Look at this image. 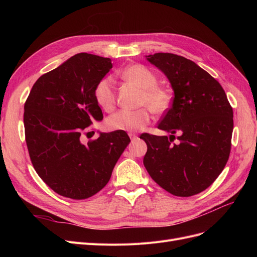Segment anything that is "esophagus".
<instances>
[{
    "label": "esophagus",
    "mask_w": 257,
    "mask_h": 257,
    "mask_svg": "<svg viewBox=\"0 0 257 257\" xmlns=\"http://www.w3.org/2000/svg\"><path fill=\"white\" fill-rule=\"evenodd\" d=\"M128 136H130V138L132 139V141H135L136 138H138V137H137V135H136V134H134V133H130V134H128Z\"/></svg>",
    "instance_id": "34e87169"
}]
</instances>
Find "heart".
I'll return each mask as SVG.
<instances>
[{"label": "heart", "mask_w": 257, "mask_h": 257, "mask_svg": "<svg viewBox=\"0 0 257 257\" xmlns=\"http://www.w3.org/2000/svg\"><path fill=\"white\" fill-rule=\"evenodd\" d=\"M122 78L142 89L139 95V104L147 105L155 113L164 112L170 104L169 93L159 85L155 75L147 67L135 64L126 67L121 74ZM94 97L100 108L110 111L115 102L114 81L111 77H104L94 89ZM149 107V108H150ZM147 107L136 110L122 109L111 114L106 121V126L110 131L137 132L149 123L151 112Z\"/></svg>", "instance_id": "heart-1"}]
</instances>
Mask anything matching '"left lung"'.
<instances>
[{"label": "left lung", "mask_w": 257, "mask_h": 257, "mask_svg": "<svg viewBox=\"0 0 257 257\" xmlns=\"http://www.w3.org/2000/svg\"><path fill=\"white\" fill-rule=\"evenodd\" d=\"M172 85V107L159 123L167 136L143 134L144 165L161 188L188 197L211 185L228 161L234 121L222 85L195 62L173 53L146 56ZM176 133L179 144H173Z\"/></svg>", "instance_id": "1"}]
</instances>
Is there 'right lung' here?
<instances>
[{
	"label": "right lung",
	"mask_w": 257,
	"mask_h": 257,
	"mask_svg": "<svg viewBox=\"0 0 257 257\" xmlns=\"http://www.w3.org/2000/svg\"><path fill=\"white\" fill-rule=\"evenodd\" d=\"M112 67L109 58L78 53L41 76L25 104L26 142L34 169L60 195L84 199L109 181L131 139L125 132L102 133L84 145L81 136L103 120L94 97Z\"/></svg>",
	"instance_id": "add662e5"
}]
</instances>
